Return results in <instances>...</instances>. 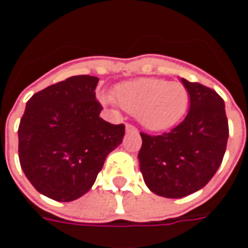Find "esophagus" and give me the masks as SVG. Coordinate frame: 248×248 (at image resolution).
<instances>
[{"mask_svg": "<svg viewBox=\"0 0 248 248\" xmlns=\"http://www.w3.org/2000/svg\"><path fill=\"white\" fill-rule=\"evenodd\" d=\"M124 130H126V133H138V130L135 129L133 124H126V127H124Z\"/></svg>", "mask_w": 248, "mask_h": 248, "instance_id": "1", "label": "esophagus"}]
</instances>
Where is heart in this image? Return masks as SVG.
Here are the masks:
<instances>
[{"instance_id": "obj_1", "label": "heart", "mask_w": 248, "mask_h": 248, "mask_svg": "<svg viewBox=\"0 0 248 248\" xmlns=\"http://www.w3.org/2000/svg\"><path fill=\"white\" fill-rule=\"evenodd\" d=\"M106 105H115L129 111L150 131L174 127L188 108V92L181 82L161 78H138L119 83L114 97L102 95Z\"/></svg>"}]
</instances>
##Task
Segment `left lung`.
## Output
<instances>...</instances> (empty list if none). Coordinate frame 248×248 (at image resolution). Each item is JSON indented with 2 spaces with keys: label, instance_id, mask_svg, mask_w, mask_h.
<instances>
[{
  "label": "left lung",
  "instance_id": "obj_1",
  "mask_svg": "<svg viewBox=\"0 0 248 248\" xmlns=\"http://www.w3.org/2000/svg\"><path fill=\"white\" fill-rule=\"evenodd\" d=\"M190 97L182 124L166 134L140 133V169L151 192L183 198L210 182L222 163L229 140L224 101L197 82L181 78Z\"/></svg>",
  "mask_w": 248,
  "mask_h": 248
}]
</instances>
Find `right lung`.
I'll return each mask as SVG.
<instances>
[{
	"instance_id": "add662e5",
	"label": "right lung",
	"mask_w": 248,
	"mask_h": 248,
	"mask_svg": "<svg viewBox=\"0 0 248 248\" xmlns=\"http://www.w3.org/2000/svg\"><path fill=\"white\" fill-rule=\"evenodd\" d=\"M98 81L74 76L35 93L19 122L21 169L37 191L58 202L86 194L124 140V124L99 117Z\"/></svg>"
}]
</instances>
